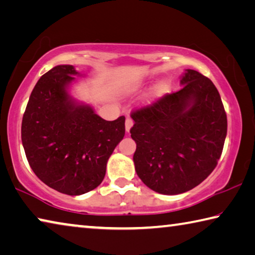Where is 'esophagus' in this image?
<instances>
[{"mask_svg":"<svg viewBox=\"0 0 255 255\" xmlns=\"http://www.w3.org/2000/svg\"><path fill=\"white\" fill-rule=\"evenodd\" d=\"M132 125H133L132 119L127 118V119H126V123H125V126H126V131H127V132H129V130H130V128L132 127Z\"/></svg>","mask_w":255,"mask_h":255,"instance_id":"obj_1","label":"esophagus"}]
</instances>
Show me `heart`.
Masks as SVG:
<instances>
[{"label": "heart", "mask_w": 255, "mask_h": 255, "mask_svg": "<svg viewBox=\"0 0 255 255\" xmlns=\"http://www.w3.org/2000/svg\"><path fill=\"white\" fill-rule=\"evenodd\" d=\"M167 90H169V81L159 80L158 82L155 83V85L152 88V91H150V99L154 100V99L162 97L163 94L167 91Z\"/></svg>", "instance_id": "1"}]
</instances>
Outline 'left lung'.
<instances>
[{"instance_id": "obj_1", "label": "left lung", "mask_w": 255, "mask_h": 255, "mask_svg": "<svg viewBox=\"0 0 255 255\" xmlns=\"http://www.w3.org/2000/svg\"><path fill=\"white\" fill-rule=\"evenodd\" d=\"M179 91L131 112L130 129L139 179L162 195H179L200 184L217 165L227 117L213 82L185 70Z\"/></svg>"}]
</instances>
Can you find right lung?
Here are the masks:
<instances>
[{"label":"right lung","mask_w":255,"mask_h":255,"mask_svg":"<svg viewBox=\"0 0 255 255\" xmlns=\"http://www.w3.org/2000/svg\"><path fill=\"white\" fill-rule=\"evenodd\" d=\"M74 66L58 65L42 75L25 108L21 139L38 178L68 196L96 189L107 162L125 136V117L107 122L92 107L77 103L67 89Z\"/></svg>","instance_id":"1"}]
</instances>
